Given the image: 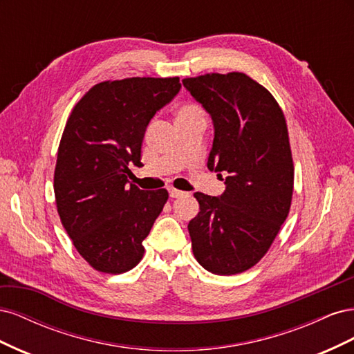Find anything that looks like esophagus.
Wrapping results in <instances>:
<instances>
[{
  "label": "esophagus",
  "instance_id": "1",
  "mask_svg": "<svg viewBox=\"0 0 354 354\" xmlns=\"http://www.w3.org/2000/svg\"><path fill=\"white\" fill-rule=\"evenodd\" d=\"M168 192H169V196H171V198H180V196H183V195L186 194V192L174 189V187H169Z\"/></svg>",
  "mask_w": 354,
  "mask_h": 354
}]
</instances>
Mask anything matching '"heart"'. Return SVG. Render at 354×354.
I'll return each instance as SVG.
<instances>
[{"label": "heart", "instance_id": "b5f03b06", "mask_svg": "<svg viewBox=\"0 0 354 354\" xmlns=\"http://www.w3.org/2000/svg\"><path fill=\"white\" fill-rule=\"evenodd\" d=\"M202 111L198 108V106L195 104H190V103H186V104H181L180 108L177 109L176 112V118L178 120V118H185V116H190V115H195V113H201Z\"/></svg>", "mask_w": 354, "mask_h": 354}]
</instances>
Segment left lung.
<instances>
[{"label": "left lung", "mask_w": 354, "mask_h": 354, "mask_svg": "<svg viewBox=\"0 0 354 354\" xmlns=\"http://www.w3.org/2000/svg\"><path fill=\"white\" fill-rule=\"evenodd\" d=\"M214 122L208 168L227 174L217 198L196 192L189 221L195 259L221 276L251 269L269 251L294 194V160L285 115L272 93L242 72L185 78Z\"/></svg>", "instance_id": "left-lung-1"}]
</instances>
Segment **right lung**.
<instances>
[{
  "label": "right lung",
  "mask_w": 354,
  "mask_h": 354,
  "mask_svg": "<svg viewBox=\"0 0 354 354\" xmlns=\"http://www.w3.org/2000/svg\"><path fill=\"white\" fill-rule=\"evenodd\" d=\"M181 87L178 77H133L95 84L73 106L55 168L60 221L94 270L120 274L140 263L143 241L168 192L128 185L142 167L146 127Z\"/></svg>",
  "instance_id": "obj_1"
}]
</instances>
